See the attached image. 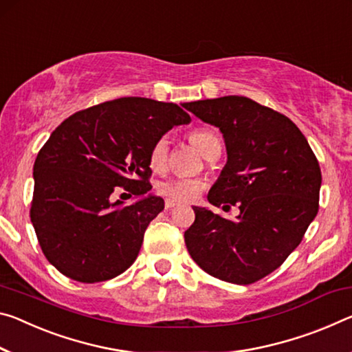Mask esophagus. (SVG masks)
<instances>
[{
	"mask_svg": "<svg viewBox=\"0 0 352 352\" xmlns=\"http://www.w3.org/2000/svg\"><path fill=\"white\" fill-rule=\"evenodd\" d=\"M175 205H177V202H174V200H170V199H167V200H166V204H164L166 210H172V208H174Z\"/></svg>",
	"mask_w": 352,
	"mask_h": 352,
	"instance_id": "esophagus-1",
	"label": "esophagus"
}]
</instances>
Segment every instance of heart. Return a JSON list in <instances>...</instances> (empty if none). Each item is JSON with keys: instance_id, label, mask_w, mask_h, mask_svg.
I'll return each instance as SVG.
<instances>
[{"instance_id": "b5f03b06", "label": "heart", "mask_w": 352, "mask_h": 352, "mask_svg": "<svg viewBox=\"0 0 352 352\" xmlns=\"http://www.w3.org/2000/svg\"><path fill=\"white\" fill-rule=\"evenodd\" d=\"M189 139H191L192 146L204 156L208 155L210 150L219 144V139L210 130H194L189 135ZM167 153H169V139L163 136L153 144L152 150H150V167L156 172L164 170L167 164ZM202 182L189 177H172L158 185V192L161 196L174 200V202H191L202 192Z\"/></svg>"}]
</instances>
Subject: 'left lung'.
<instances>
[{
    "instance_id": "1",
    "label": "left lung",
    "mask_w": 352,
    "mask_h": 352,
    "mask_svg": "<svg viewBox=\"0 0 352 352\" xmlns=\"http://www.w3.org/2000/svg\"><path fill=\"white\" fill-rule=\"evenodd\" d=\"M186 109L219 128L227 163L208 192L236 219L192 206L189 255L210 276L248 285L277 270L318 213L321 169L299 128L277 111L239 96L197 100Z\"/></svg>"
}]
</instances>
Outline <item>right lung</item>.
I'll return each mask as SVG.
<instances>
[{"label":"right lung","mask_w":352,"mask_h":352,"mask_svg":"<svg viewBox=\"0 0 352 352\" xmlns=\"http://www.w3.org/2000/svg\"><path fill=\"white\" fill-rule=\"evenodd\" d=\"M189 122L175 103L124 97L78 111L56 128L36 158L31 204L38 244L56 270L94 283L133 265L147 226L164 208L150 192V150ZM122 188L135 196L131 206L113 200Z\"/></svg>","instance_id":"right-lung-1"}]
</instances>
